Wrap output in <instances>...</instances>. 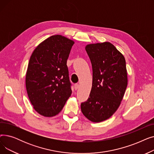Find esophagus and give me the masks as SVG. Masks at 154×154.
Returning a JSON list of instances; mask_svg holds the SVG:
<instances>
[{"instance_id":"obj_1","label":"esophagus","mask_w":154,"mask_h":154,"mask_svg":"<svg viewBox=\"0 0 154 154\" xmlns=\"http://www.w3.org/2000/svg\"><path fill=\"white\" fill-rule=\"evenodd\" d=\"M79 88V85L78 84H76L74 85V88H75V91H77Z\"/></svg>"}]
</instances>
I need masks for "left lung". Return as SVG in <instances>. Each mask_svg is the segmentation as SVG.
Listing matches in <instances>:
<instances>
[{
    "instance_id": "obj_1",
    "label": "left lung",
    "mask_w": 154,
    "mask_h": 154,
    "mask_svg": "<svg viewBox=\"0 0 154 154\" xmlns=\"http://www.w3.org/2000/svg\"><path fill=\"white\" fill-rule=\"evenodd\" d=\"M85 48L92 66V86L80 107L87 119L98 123L109 119L122 100L128 82L125 59L109 42L90 44Z\"/></svg>"
}]
</instances>
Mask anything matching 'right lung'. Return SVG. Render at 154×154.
<instances>
[{"mask_svg":"<svg viewBox=\"0 0 154 154\" xmlns=\"http://www.w3.org/2000/svg\"><path fill=\"white\" fill-rule=\"evenodd\" d=\"M74 41L61 35L48 37L32 52L26 77L29 99L40 115H57L72 94L67 60Z\"/></svg>","mask_w":154,"mask_h":154,"instance_id":"add662e5","label":"right lung"}]
</instances>
